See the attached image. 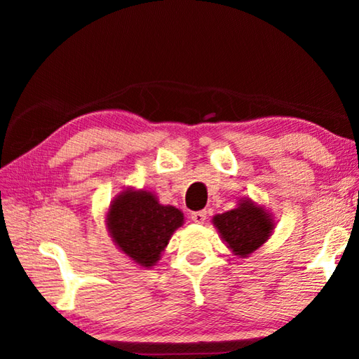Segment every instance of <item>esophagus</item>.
<instances>
[{"mask_svg":"<svg viewBox=\"0 0 359 359\" xmlns=\"http://www.w3.org/2000/svg\"><path fill=\"white\" fill-rule=\"evenodd\" d=\"M205 217H208V212H205V210H198V212H193V214H191V220L194 223H204L205 222Z\"/></svg>","mask_w":359,"mask_h":359,"instance_id":"34e87169","label":"esophagus"}]
</instances>
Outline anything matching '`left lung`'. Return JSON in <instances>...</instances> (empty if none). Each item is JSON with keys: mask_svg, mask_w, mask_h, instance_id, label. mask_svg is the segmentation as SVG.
Masks as SVG:
<instances>
[{"mask_svg": "<svg viewBox=\"0 0 359 359\" xmlns=\"http://www.w3.org/2000/svg\"><path fill=\"white\" fill-rule=\"evenodd\" d=\"M212 223L226 247L239 258L258 250L276 228L272 214L250 198H242L234 209L214 215Z\"/></svg>", "mask_w": 359, "mask_h": 359, "instance_id": "obj_1", "label": "left lung"}]
</instances>
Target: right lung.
I'll return each mask as SVG.
<instances>
[{
    "label": "right lung",
    "instance_id": "right-lung-1",
    "mask_svg": "<svg viewBox=\"0 0 359 359\" xmlns=\"http://www.w3.org/2000/svg\"><path fill=\"white\" fill-rule=\"evenodd\" d=\"M184 224V214L163 205L151 191L125 188L109 205L106 226L121 253L150 269L165 252L174 231Z\"/></svg>",
    "mask_w": 359,
    "mask_h": 359
}]
</instances>
